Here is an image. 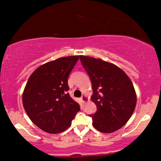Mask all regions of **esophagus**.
<instances>
[{"label": "esophagus", "instance_id": "obj_1", "mask_svg": "<svg viewBox=\"0 0 161 161\" xmlns=\"http://www.w3.org/2000/svg\"><path fill=\"white\" fill-rule=\"evenodd\" d=\"M80 99H81V100H82V102L83 103H86V102H88V100H89L86 95H83V96L80 97Z\"/></svg>", "mask_w": 161, "mask_h": 161}]
</instances>
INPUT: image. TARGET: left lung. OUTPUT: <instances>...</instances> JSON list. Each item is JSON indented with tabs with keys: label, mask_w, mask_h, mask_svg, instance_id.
<instances>
[{
	"label": "left lung",
	"mask_w": 161,
	"mask_h": 161,
	"mask_svg": "<svg viewBox=\"0 0 161 161\" xmlns=\"http://www.w3.org/2000/svg\"><path fill=\"white\" fill-rule=\"evenodd\" d=\"M91 78V99L97 111L89 116L92 126L101 132L118 130L130 119L136 105V95L130 78L113 64L91 56H80Z\"/></svg>",
	"instance_id": "1"
}]
</instances>
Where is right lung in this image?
<instances>
[{
	"mask_svg": "<svg viewBox=\"0 0 161 161\" xmlns=\"http://www.w3.org/2000/svg\"><path fill=\"white\" fill-rule=\"evenodd\" d=\"M78 59L79 56H70L49 61L28 79L22 94L23 107L31 121L47 133L66 130L80 110L68 92V78Z\"/></svg>",
	"mask_w": 161,
	"mask_h": 161,
	"instance_id": "add662e5",
	"label": "right lung"
}]
</instances>
